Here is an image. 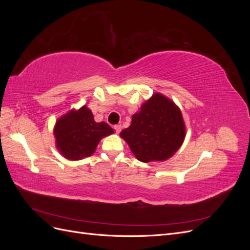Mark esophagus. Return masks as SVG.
I'll use <instances>...</instances> for the list:
<instances>
[{"instance_id":"obj_1","label":"esophagus","mask_w":250,"mask_h":250,"mask_svg":"<svg viewBox=\"0 0 250 250\" xmlns=\"http://www.w3.org/2000/svg\"><path fill=\"white\" fill-rule=\"evenodd\" d=\"M121 129H122V127H121V125H116L115 126V130L117 133H120L121 132Z\"/></svg>"}]
</instances>
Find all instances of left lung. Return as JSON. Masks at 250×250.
I'll use <instances>...</instances> for the list:
<instances>
[{
	"label": "left lung",
	"mask_w": 250,
	"mask_h": 250,
	"mask_svg": "<svg viewBox=\"0 0 250 250\" xmlns=\"http://www.w3.org/2000/svg\"><path fill=\"white\" fill-rule=\"evenodd\" d=\"M120 137L140 162L167 161L181 147L186 125L179 107L168 97L155 93L131 119Z\"/></svg>",
	"instance_id": "left-lung-1"
}]
</instances>
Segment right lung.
<instances>
[{
    "mask_svg": "<svg viewBox=\"0 0 250 250\" xmlns=\"http://www.w3.org/2000/svg\"><path fill=\"white\" fill-rule=\"evenodd\" d=\"M113 132L107 123L96 122L92 110L86 105L67 111L58 118L54 126L56 148L70 161L93 155L99 142Z\"/></svg>",
    "mask_w": 250,
    "mask_h": 250,
    "instance_id": "right-lung-1",
    "label": "right lung"
}]
</instances>
